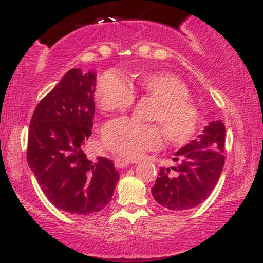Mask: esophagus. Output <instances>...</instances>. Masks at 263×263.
<instances>
[{
	"label": "esophagus",
	"instance_id": "obj_1",
	"mask_svg": "<svg viewBox=\"0 0 263 263\" xmlns=\"http://www.w3.org/2000/svg\"><path fill=\"white\" fill-rule=\"evenodd\" d=\"M114 163H115V167L119 168V170L128 167V164H129L128 161H126V159H122V158H115Z\"/></svg>",
	"mask_w": 263,
	"mask_h": 263
}]
</instances>
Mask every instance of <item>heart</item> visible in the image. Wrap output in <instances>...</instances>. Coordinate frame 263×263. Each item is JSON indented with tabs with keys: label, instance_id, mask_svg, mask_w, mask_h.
I'll return each instance as SVG.
<instances>
[{
	"label": "heart",
	"instance_id": "1",
	"mask_svg": "<svg viewBox=\"0 0 263 263\" xmlns=\"http://www.w3.org/2000/svg\"><path fill=\"white\" fill-rule=\"evenodd\" d=\"M152 99L158 106L152 115L157 125H142L131 119L110 121L102 132L107 149L128 159L141 158L148 151L161 148L163 132L172 143H185L200 123L197 106L189 101V89L179 78L170 73L144 74L134 85L121 73L108 70L96 86L98 104L106 112L126 111L134 105L136 93Z\"/></svg>",
	"mask_w": 263,
	"mask_h": 263
}]
</instances>
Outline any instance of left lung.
<instances>
[{"instance_id": "left-lung-1", "label": "left lung", "mask_w": 263, "mask_h": 263, "mask_svg": "<svg viewBox=\"0 0 263 263\" xmlns=\"http://www.w3.org/2000/svg\"><path fill=\"white\" fill-rule=\"evenodd\" d=\"M225 126L210 122L197 140L176 152V167L161 168L152 192L159 205L170 210H188L210 195L224 168Z\"/></svg>"}]
</instances>
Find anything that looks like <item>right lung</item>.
<instances>
[{
  "instance_id": "add662e5",
  "label": "right lung",
  "mask_w": 263,
  "mask_h": 263,
  "mask_svg": "<svg viewBox=\"0 0 263 263\" xmlns=\"http://www.w3.org/2000/svg\"><path fill=\"white\" fill-rule=\"evenodd\" d=\"M95 74L71 69L39 101L28 132L27 162L58 209L89 215L110 203L120 174L114 162L84 152L92 134Z\"/></svg>"
}]
</instances>
